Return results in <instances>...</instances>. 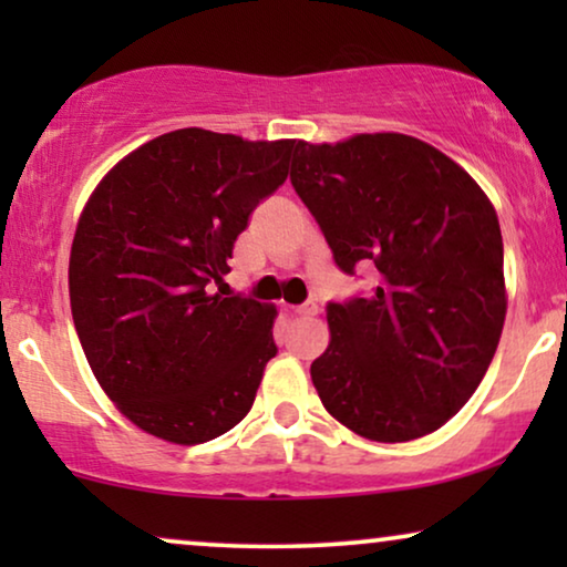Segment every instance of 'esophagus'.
<instances>
[{
	"instance_id": "obj_1",
	"label": "esophagus",
	"mask_w": 567,
	"mask_h": 567,
	"mask_svg": "<svg viewBox=\"0 0 567 567\" xmlns=\"http://www.w3.org/2000/svg\"><path fill=\"white\" fill-rule=\"evenodd\" d=\"M291 312L299 315V317H315L317 305H315V301H307V305H301V307H291Z\"/></svg>"
}]
</instances>
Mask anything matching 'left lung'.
Here are the masks:
<instances>
[{"label": "left lung", "instance_id": "obj_1", "mask_svg": "<svg viewBox=\"0 0 567 567\" xmlns=\"http://www.w3.org/2000/svg\"><path fill=\"white\" fill-rule=\"evenodd\" d=\"M291 183L338 268L377 289L328 307L312 384L346 429L382 444L439 431L483 382L506 320L498 216L467 169L408 134L297 142Z\"/></svg>", "mask_w": 567, "mask_h": 567}]
</instances>
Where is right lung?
<instances>
[{"label":"right lung","instance_id":"1","mask_svg":"<svg viewBox=\"0 0 567 567\" xmlns=\"http://www.w3.org/2000/svg\"><path fill=\"white\" fill-rule=\"evenodd\" d=\"M297 138L177 128L107 169L69 255V301L97 384L136 429L212 441L250 413L276 355L274 305L212 293Z\"/></svg>","mask_w":567,"mask_h":567}]
</instances>
